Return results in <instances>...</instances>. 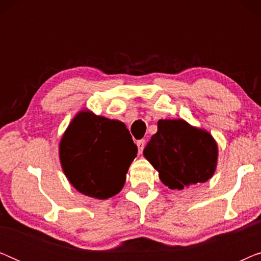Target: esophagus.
Masks as SVG:
<instances>
[{
  "label": "esophagus",
  "instance_id": "1",
  "mask_svg": "<svg viewBox=\"0 0 261 261\" xmlns=\"http://www.w3.org/2000/svg\"><path fill=\"white\" fill-rule=\"evenodd\" d=\"M137 146H138V149H139V153H141L144 152V148H145V146H146V140L145 139H141V140H139L138 142H137Z\"/></svg>",
  "mask_w": 261,
  "mask_h": 261
}]
</instances>
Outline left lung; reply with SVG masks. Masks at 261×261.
Returning a JSON list of instances; mask_svg holds the SVG:
<instances>
[{"label":"left lung","instance_id":"left-lung-1","mask_svg":"<svg viewBox=\"0 0 261 261\" xmlns=\"http://www.w3.org/2000/svg\"><path fill=\"white\" fill-rule=\"evenodd\" d=\"M145 158L172 190L205 183L215 173L219 148L213 135L187 121L159 120L158 132L144 149Z\"/></svg>","mask_w":261,"mask_h":261}]
</instances>
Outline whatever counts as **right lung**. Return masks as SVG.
I'll return each instance as SVG.
<instances>
[{"instance_id":"obj_1","label":"right lung","mask_w":261,"mask_h":261,"mask_svg":"<svg viewBox=\"0 0 261 261\" xmlns=\"http://www.w3.org/2000/svg\"><path fill=\"white\" fill-rule=\"evenodd\" d=\"M137 153L126 124L88 109L73 117L59 142L60 164L71 185L97 199L122 190Z\"/></svg>"}]
</instances>
